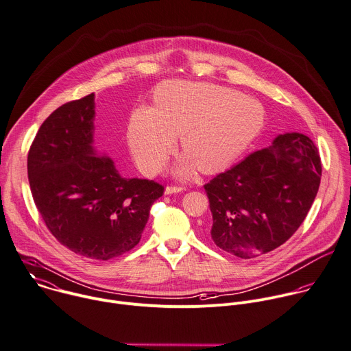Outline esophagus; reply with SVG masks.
Masks as SVG:
<instances>
[{
    "label": "esophagus",
    "instance_id": "34e87169",
    "mask_svg": "<svg viewBox=\"0 0 351 351\" xmlns=\"http://www.w3.org/2000/svg\"><path fill=\"white\" fill-rule=\"evenodd\" d=\"M180 191H184L183 187H178V186H168L165 189V194L169 195V194H176V193H180Z\"/></svg>",
    "mask_w": 351,
    "mask_h": 351
}]
</instances>
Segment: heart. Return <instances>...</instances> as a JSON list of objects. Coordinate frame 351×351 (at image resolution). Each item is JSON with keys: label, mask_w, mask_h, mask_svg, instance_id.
Returning a JSON list of instances; mask_svg holds the SVG:
<instances>
[{"label": "heart", "mask_w": 351, "mask_h": 351, "mask_svg": "<svg viewBox=\"0 0 351 351\" xmlns=\"http://www.w3.org/2000/svg\"><path fill=\"white\" fill-rule=\"evenodd\" d=\"M266 111L239 90L210 84L168 81L153 95V107L132 111L127 127L131 153L146 175L158 173L179 136L182 156L173 172L190 176L198 168L216 173L236 162L261 135Z\"/></svg>", "instance_id": "1"}]
</instances>
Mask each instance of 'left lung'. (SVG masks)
<instances>
[{"label":"left lung","instance_id":"1","mask_svg":"<svg viewBox=\"0 0 351 351\" xmlns=\"http://www.w3.org/2000/svg\"><path fill=\"white\" fill-rule=\"evenodd\" d=\"M321 160L299 132L278 135L204 186L212 212L210 239L241 259L267 254L292 237L317 195Z\"/></svg>","mask_w":351,"mask_h":351}]
</instances>
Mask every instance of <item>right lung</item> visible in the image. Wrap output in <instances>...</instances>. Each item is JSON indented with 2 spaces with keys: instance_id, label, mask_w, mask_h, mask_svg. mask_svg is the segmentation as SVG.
Instances as JSON below:
<instances>
[{
  "instance_id": "add662e5",
  "label": "right lung",
  "mask_w": 351,
  "mask_h": 351,
  "mask_svg": "<svg viewBox=\"0 0 351 351\" xmlns=\"http://www.w3.org/2000/svg\"><path fill=\"white\" fill-rule=\"evenodd\" d=\"M95 93L56 108L40 127L27 157L36 206L70 251L108 261L139 244L150 208L164 187L127 179L96 152Z\"/></svg>"
}]
</instances>
